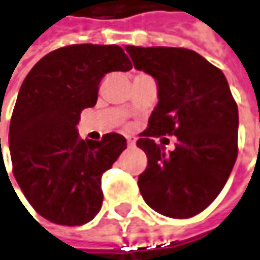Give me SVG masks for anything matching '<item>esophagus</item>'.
Wrapping results in <instances>:
<instances>
[{
	"instance_id": "obj_1",
	"label": "esophagus",
	"mask_w": 260,
	"mask_h": 260,
	"mask_svg": "<svg viewBox=\"0 0 260 260\" xmlns=\"http://www.w3.org/2000/svg\"><path fill=\"white\" fill-rule=\"evenodd\" d=\"M126 142H128V145H129V147H134V145H135V142H137V138H135V137H132V135H126Z\"/></svg>"
}]
</instances>
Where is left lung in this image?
I'll use <instances>...</instances> for the list:
<instances>
[{"mask_svg":"<svg viewBox=\"0 0 260 260\" xmlns=\"http://www.w3.org/2000/svg\"><path fill=\"white\" fill-rule=\"evenodd\" d=\"M134 66L157 80L158 103L137 141L147 154L139 191L151 209L188 219L223 190L237 158L239 112L223 72L199 53L126 46ZM175 135L174 151L153 139Z\"/></svg>","mask_w":260,"mask_h":260,"instance_id":"1","label":"left lung"}]
</instances>
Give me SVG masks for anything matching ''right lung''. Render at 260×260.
<instances>
[{
    "mask_svg": "<svg viewBox=\"0 0 260 260\" xmlns=\"http://www.w3.org/2000/svg\"><path fill=\"white\" fill-rule=\"evenodd\" d=\"M119 46L72 44L40 58L24 79L10 122L13 173L40 216L80 226L102 207V175L126 148L119 134L80 139V112L98 101L106 73L128 72Z\"/></svg>",
    "mask_w": 260,
    "mask_h": 260,
    "instance_id": "add662e5",
    "label": "right lung"
}]
</instances>
